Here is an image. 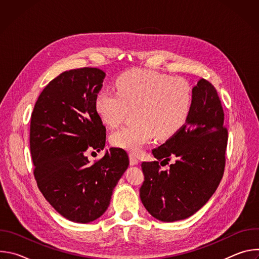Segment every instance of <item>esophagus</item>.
<instances>
[{
	"instance_id": "esophagus-1",
	"label": "esophagus",
	"mask_w": 259,
	"mask_h": 259,
	"mask_svg": "<svg viewBox=\"0 0 259 259\" xmlns=\"http://www.w3.org/2000/svg\"><path fill=\"white\" fill-rule=\"evenodd\" d=\"M129 159L131 165H137L139 163V159L135 154H129Z\"/></svg>"
}]
</instances>
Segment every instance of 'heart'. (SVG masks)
Masks as SVG:
<instances>
[{"instance_id":"1","label":"heart","mask_w":259,"mask_h":259,"mask_svg":"<svg viewBox=\"0 0 259 259\" xmlns=\"http://www.w3.org/2000/svg\"><path fill=\"white\" fill-rule=\"evenodd\" d=\"M193 89L183 78L134 68L117 79V90L99 89L94 97V109L99 120L114 128L134 109V123L109 136L114 146L133 154L154 137L167 139L176 134L189 120L193 107Z\"/></svg>"}]
</instances>
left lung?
Listing matches in <instances>:
<instances>
[{
    "instance_id": "8db88e82",
    "label": "left lung",
    "mask_w": 259,
    "mask_h": 259,
    "mask_svg": "<svg viewBox=\"0 0 259 259\" xmlns=\"http://www.w3.org/2000/svg\"><path fill=\"white\" fill-rule=\"evenodd\" d=\"M188 122L165 143L153 150L157 159L141 164L144 181L141 202L155 218L172 223L200 210L212 197L224 176L228 129L214 86L201 79L193 88ZM175 159L168 170H161Z\"/></svg>"
}]
</instances>
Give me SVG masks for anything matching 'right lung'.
Instances as JSON below:
<instances>
[{
	"mask_svg": "<svg viewBox=\"0 0 259 259\" xmlns=\"http://www.w3.org/2000/svg\"><path fill=\"white\" fill-rule=\"evenodd\" d=\"M104 77L96 67L60 73L41 92L30 118L29 146L38 188L60 215L80 224L105 212L129 165L127 153L119 147L94 163L87 157L105 145L106 130L94 109Z\"/></svg>",
	"mask_w": 259,
	"mask_h": 259,
	"instance_id": "obj_1",
	"label": "right lung"
}]
</instances>
